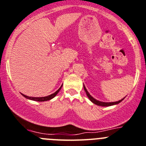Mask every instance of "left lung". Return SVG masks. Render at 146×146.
<instances>
[{
  "instance_id": "obj_1",
  "label": "left lung",
  "mask_w": 146,
  "mask_h": 146,
  "mask_svg": "<svg viewBox=\"0 0 146 146\" xmlns=\"http://www.w3.org/2000/svg\"><path fill=\"white\" fill-rule=\"evenodd\" d=\"M84 90H85L86 92V94H87V96H88V98H90V100L91 101H92V103L95 104L96 105H98V106H111V105H115V104H119L120 102H121V101L123 100V98L122 100H120V101H116V102H102V101H98V100L95 99L94 98H92V96L90 95V93H89L88 92H87V89H86V87H84Z\"/></svg>"
}]
</instances>
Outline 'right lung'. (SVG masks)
Here are the masks:
<instances>
[{"label": "right lung", "instance_id": "obj_1", "mask_svg": "<svg viewBox=\"0 0 146 146\" xmlns=\"http://www.w3.org/2000/svg\"><path fill=\"white\" fill-rule=\"evenodd\" d=\"M62 85L60 87H59V89L58 90L56 91L54 93H53V94L50 95V96H45V97H40V98H38V97H29V96H25V95L22 94L23 96H24L25 98H29V99H31V100H33V101H49V100L52 99L53 98L55 97L56 95H57L58 92H59V90H61V88H62Z\"/></svg>", "mask_w": 146, "mask_h": 146}]
</instances>
